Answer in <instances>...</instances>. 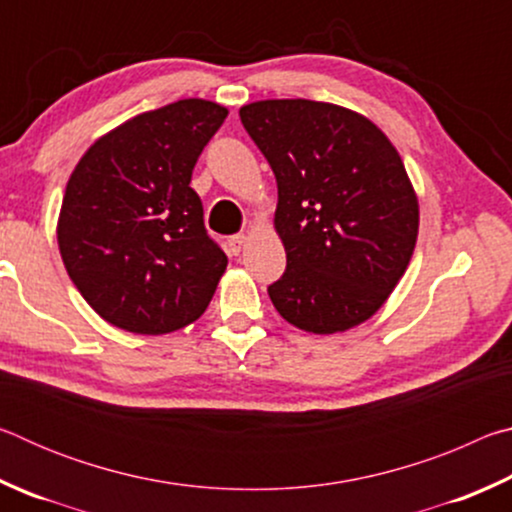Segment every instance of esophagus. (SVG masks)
Masks as SVG:
<instances>
[{
    "instance_id": "esophagus-1",
    "label": "esophagus",
    "mask_w": 512,
    "mask_h": 512,
    "mask_svg": "<svg viewBox=\"0 0 512 512\" xmlns=\"http://www.w3.org/2000/svg\"><path fill=\"white\" fill-rule=\"evenodd\" d=\"M246 244H248V237H246V235H235V237L228 239V248H230L232 255H241V253H244Z\"/></svg>"
}]
</instances>
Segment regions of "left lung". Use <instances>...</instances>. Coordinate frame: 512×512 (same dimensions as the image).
Returning a JSON list of instances; mask_svg holds the SVG:
<instances>
[{
    "label": "left lung",
    "instance_id": "1",
    "mask_svg": "<svg viewBox=\"0 0 512 512\" xmlns=\"http://www.w3.org/2000/svg\"><path fill=\"white\" fill-rule=\"evenodd\" d=\"M277 180L287 271L268 287L284 320L345 332L384 305L411 262L418 198L391 140L359 112L309 99L239 110Z\"/></svg>",
    "mask_w": 512,
    "mask_h": 512
}]
</instances>
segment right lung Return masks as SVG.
<instances>
[{
  "label": "right lung",
  "mask_w": 512,
  "mask_h": 512,
  "mask_svg": "<svg viewBox=\"0 0 512 512\" xmlns=\"http://www.w3.org/2000/svg\"><path fill=\"white\" fill-rule=\"evenodd\" d=\"M228 110L183 99L99 137L69 176L58 248L69 277L110 325L167 334L210 305L228 266L189 183Z\"/></svg>",
  "instance_id": "add662e5"
}]
</instances>
